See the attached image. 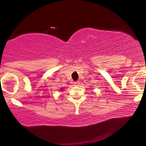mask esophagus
I'll use <instances>...</instances> for the list:
<instances>
[{
    "instance_id": "34e87169",
    "label": "esophagus",
    "mask_w": 146,
    "mask_h": 146,
    "mask_svg": "<svg viewBox=\"0 0 146 146\" xmlns=\"http://www.w3.org/2000/svg\"><path fill=\"white\" fill-rule=\"evenodd\" d=\"M73 84H74V86H78V85L80 84V82H78V81L74 82V83H73Z\"/></svg>"
}]
</instances>
